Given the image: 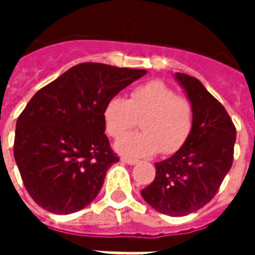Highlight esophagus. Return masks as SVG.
Wrapping results in <instances>:
<instances>
[{
  "mask_svg": "<svg viewBox=\"0 0 255 255\" xmlns=\"http://www.w3.org/2000/svg\"><path fill=\"white\" fill-rule=\"evenodd\" d=\"M122 162H124V164H128V165H135V164H138L139 161L135 160V158H128V157H122Z\"/></svg>",
  "mask_w": 255,
  "mask_h": 255,
  "instance_id": "1",
  "label": "esophagus"
}]
</instances>
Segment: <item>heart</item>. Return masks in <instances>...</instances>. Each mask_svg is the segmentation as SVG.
Masks as SVG:
<instances>
[{"label":"heart","mask_w":255,"mask_h":255,"mask_svg":"<svg viewBox=\"0 0 255 255\" xmlns=\"http://www.w3.org/2000/svg\"><path fill=\"white\" fill-rule=\"evenodd\" d=\"M140 119L142 131L117 140L123 155L140 158L158 151L173 154L187 142L194 126L191 102L162 80H150L131 90L128 100L115 95L106 101L102 120L106 133L120 138Z\"/></svg>","instance_id":"b5f03b06"}]
</instances>
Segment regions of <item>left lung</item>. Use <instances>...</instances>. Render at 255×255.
Wrapping results in <instances>:
<instances>
[{
	"label": "left lung",
	"mask_w": 255,
	"mask_h": 255,
	"mask_svg": "<svg viewBox=\"0 0 255 255\" xmlns=\"http://www.w3.org/2000/svg\"><path fill=\"white\" fill-rule=\"evenodd\" d=\"M194 109L187 142L175 154L155 162V179L140 194L157 212L173 217L203 208L224 180L234 161L236 128L225 108L198 79L177 72Z\"/></svg>",
	"instance_id": "left-lung-1"
}]
</instances>
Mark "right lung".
I'll list each match as a JSON object with an SVG mask.
<instances>
[{
  "mask_svg": "<svg viewBox=\"0 0 255 255\" xmlns=\"http://www.w3.org/2000/svg\"><path fill=\"white\" fill-rule=\"evenodd\" d=\"M144 73L83 63L31 98L16 123L13 154L25 190L41 208L69 214L94 201L119 161L104 133V106Z\"/></svg>",
  "mask_w": 255,
  "mask_h": 255,
  "instance_id": "1",
  "label": "right lung"
}]
</instances>
